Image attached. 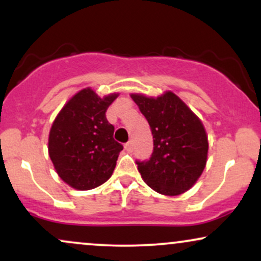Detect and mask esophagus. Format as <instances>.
I'll list each match as a JSON object with an SVG mask.
<instances>
[{"label":"esophagus","instance_id":"obj_1","mask_svg":"<svg viewBox=\"0 0 261 261\" xmlns=\"http://www.w3.org/2000/svg\"><path fill=\"white\" fill-rule=\"evenodd\" d=\"M133 141H128V142H126L125 143V148H126V151H128V152H131L133 151Z\"/></svg>","mask_w":261,"mask_h":261}]
</instances>
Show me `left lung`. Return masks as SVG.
I'll use <instances>...</instances> for the list:
<instances>
[{
    "mask_svg": "<svg viewBox=\"0 0 261 261\" xmlns=\"http://www.w3.org/2000/svg\"><path fill=\"white\" fill-rule=\"evenodd\" d=\"M153 135L148 161H137L143 181L154 191L176 196L193 188L205 169L208 141L201 120L173 92L160 97L131 94Z\"/></svg>",
    "mask_w": 261,
    "mask_h": 261,
    "instance_id": "obj_1",
    "label": "left lung"
}]
</instances>
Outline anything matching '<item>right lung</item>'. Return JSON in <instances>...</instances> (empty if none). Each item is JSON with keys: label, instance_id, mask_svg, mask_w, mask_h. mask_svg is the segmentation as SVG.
I'll list each match as a JSON object with an SVG mask.
<instances>
[{"label": "right lung", "instance_id": "obj_1", "mask_svg": "<svg viewBox=\"0 0 261 261\" xmlns=\"http://www.w3.org/2000/svg\"><path fill=\"white\" fill-rule=\"evenodd\" d=\"M118 95L100 98L88 87L76 93L53 122L50 160L60 178L76 190L99 187L115 169L122 145L114 140L106 113Z\"/></svg>", "mask_w": 261, "mask_h": 261}]
</instances>
